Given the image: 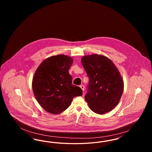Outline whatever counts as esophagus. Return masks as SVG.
Returning <instances> with one entry per match:
<instances>
[{"label": "esophagus", "mask_w": 152, "mask_h": 152, "mask_svg": "<svg viewBox=\"0 0 152 152\" xmlns=\"http://www.w3.org/2000/svg\"><path fill=\"white\" fill-rule=\"evenodd\" d=\"M80 87L81 88V89H82V91H84V86L83 85H81V86H80Z\"/></svg>", "instance_id": "obj_1"}]
</instances>
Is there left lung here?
<instances>
[{
    "label": "left lung",
    "mask_w": 152,
    "mask_h": 152,
    "mask_svg": "<svg viewBox=\"0 0 152 152\" xmlns=\"http://www.w3.org/2000/svg\"><path fill=\"white\" fill-rule=\"evenodd\" d=\"M81 63L89 77L85 100L94 113L111 111L119 102L124 81L116 65L108 58L97 54L82 57Z\"/></svg>",
    "instance_id": "obj_1"
}]
</instances>
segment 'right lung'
<instances>
[{
    "mask_svg": "<svg viewBox=\"0 0 152 152\" xmlns=\"http://www.w3.org/2000/svg\"><path fill=\"white\" fill-rule=\"evenodd\" d=\"M73 62L70 56L58 55L44 60L36 69L32 82L33 92L40 105L48 113H61L75 97L83 94L80 87L72 84L68 72Z\"/></svg>",
    "mask_w": 152,
    "mask_h": 152,
    "instance_id": "right-lung-1",
    "label": "right lung"
}]
</instances>
